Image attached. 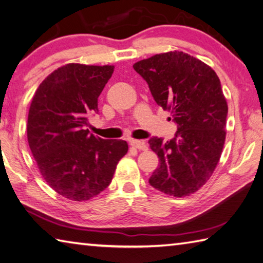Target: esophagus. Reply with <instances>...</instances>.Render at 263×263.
Listing matches in <instances>:
<instances>
[{
  "label": "esophagus",
  "mask_w": 263,
  "mask_h": 263,
  "mask_svg": "<svg viewBox=\"0 0 263 263\" xmlns=\"http://www.w3.org/2000/svg\"><path fill=\"white\" fill-rule=\"evenodd\" d=\"M130 145H132L134 148L139 149V151H146V149L148 148L145 142L137 141V139H132V141H130Z\"/></svg>",
  "instance_id": "esophagus-1"
}]
</instances>
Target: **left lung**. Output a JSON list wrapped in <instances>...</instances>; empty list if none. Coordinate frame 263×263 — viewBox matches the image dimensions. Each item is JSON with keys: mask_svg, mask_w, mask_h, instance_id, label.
<instances>
[{"mask_svg": "<svg viewBox=\"0 0 263 263\" xmlns=\"http://www.w3.org/2000/svg\"><path fill=\"white\" fill-rule=\"evenodd\" d=\"M133 67L177 124L173 139L148 141L159 157L148 183L170 196H190L210 179L222 153L228 105L220 80L210 66L179 51L155 54Z\"/></svg>", "mask_w": 263, "mask_h": 263, "instance_id": "left-lung-1", "label": "left lung"}]
</instances>
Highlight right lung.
I'll return each mask as SVG.
<instances>
[{
    "label": "right lung",
    "mask_w": 263,
    "mask_h": 263,
    "mask_svg": "<svg viewBox=\"0 0 263 263\" xmlns=\"http://www.w3.org/2000/svg\"><path fill=\"white\" fill-rule=\"evenodd\" d=\"M114 69L68 63L43 80L31 100L30 151L47 185L71 201H87L103 192L128 152L126 141L103 139L86 128Z\"/></svg>",
    "instance_id": "obj_1"
}]
</instances>
